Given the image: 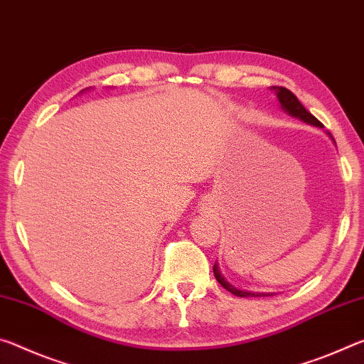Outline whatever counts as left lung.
I'll return each mask as SVG.
<instances>
[{
    "label": "left lung",
    "mask_w": 364,
    "mask_h": 364,
    "mask_svg": "<svg viewBox=\"0 0 364 364\" xmlns=\"http://www.w3.org/2000/svg\"><path fill=\"white\" fill-rule=\"evenodd\" d=\"M272 90L276 92L277 98H279V101H281V105H282V108H284L285 111H289L291 116L300 117L301 121H305V122H308V124H314V126L323 127V124H321V122L318 121V119L314 117V116L311 114V112H309V111L305 108V106H303V105L300 103L299 98H296L295 95L291 93L290 90H287V88L274 85ZM213 272H214V277H216V281H218L219 284H221L225 290H229L230 294H234V295H237V296H250V295H255V294H250V291L237 290L235 287H232L230 284L225 282V279L221 276V272H219L216 264L213 266ZM256 296H258V295H256Z\"/></svg>",
    "instance_id": "8db88e82"
}]
</instances>
